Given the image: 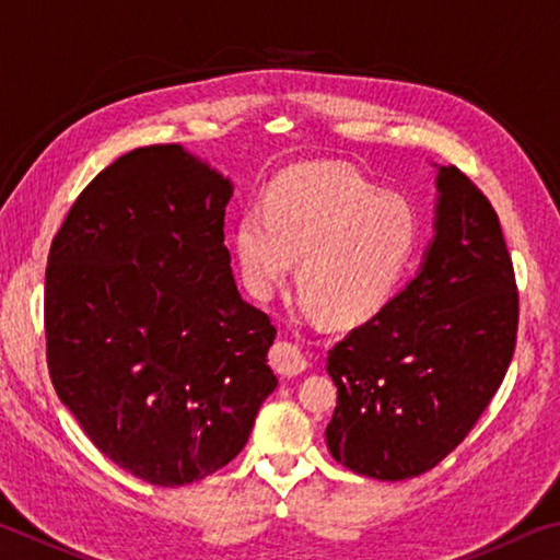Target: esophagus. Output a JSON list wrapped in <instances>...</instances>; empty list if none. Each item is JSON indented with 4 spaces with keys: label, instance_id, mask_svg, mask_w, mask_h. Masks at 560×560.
Listing matches in <instances>:
<instances>
[{
    "label": "esophagus",
    "instance_id": "obj_1",
    "mask_svg": "<svg viewBox=\"0 0 560 560\" xmlns=\"http://www.w3.org/2000/svg\"><path fill=\"white\" fill-rule=\"evenodd\" d=\"M271 368L283 377H293V375H301L303 371L308 368V360L306 355L301 353L299 346L289 343V340H279V343H273L271 348Z\"/></svg>",
    "mask_w": 560,
    "mask_h": 560
}]
</instances>
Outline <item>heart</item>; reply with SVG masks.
<instances>
[{
	"label": "heart",
	"mask_w": 560,
	"mask_h": 560,
	"mask_svg": "<svg viewBox=\"0 0 560 560\" xmlns=\"http://www.w3.org/2000/svg\"><path fill=\"white\" fill-rule=\"evenodd\" d=\"M415 246L412 205L336 165L283 175L264 210H244L234 230L236 259L252 293H273L299 257L303 303L340 324L365 320L385 306Z\"/></svg>",
	"instance_id": "1"
}]
</instances>
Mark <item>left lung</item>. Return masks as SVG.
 <instances>
[{
	"instance_id": "obj_1",
	"label": "left lung",
	"mask_w": 560,
	"mask_h": 560,
	"mask_svg": "<svg viewBox=\"0 0 560 560\" xmlns=\"http://www.w3.org/2000/svg\"><path fill=\"white\" fill-rule=\"evenodd\" d=\"M438 189L420 273L328 353L338 405L326 442L363 477L400 481L438 467L514 358L518 291L499 214L459 167H440Z\"/></svg>"
}]
</instances>
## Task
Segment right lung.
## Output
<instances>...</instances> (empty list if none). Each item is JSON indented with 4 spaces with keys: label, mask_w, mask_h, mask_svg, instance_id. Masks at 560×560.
<instances>
[{
    "label": "right lung",
    "mask_w": 560,
    "mask_h": 560,
    "mask_svg": "<svg viewBox=\"0 0 560 560\" xmlns=\"http://www.w3.org/2000/svg\"><path fill=\"white\" fill-rule=\"evenodd\" d=\"M232 183L179 145L120 155L75 197L44 287L61 402L120 469L183 487L230 464L277 387V328L236 291Z\"/></svg>",
    "instance_id": "right-lung-1"
}]
</instances>
